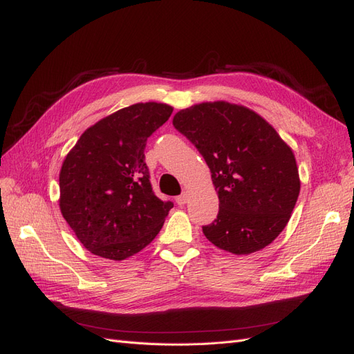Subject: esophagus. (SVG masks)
Here are the masks:
<instances>
[{"mask_svg":"<svg viewBox=\"0 0 354 354\" xmlns=\"http://www.w3.org/2000/svg\"><path fill=\"white\" fill-rule=\"evenodd\" d=\"M187 199H189V194H187V192H183V194L176 198V202L178 203V205H185Z\"/></svg>","mask_w":354,"mask_h":354,"instance_id":"esophagus-1","label":"esophagus"}]
</instances>
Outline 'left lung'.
<instances>
[{
	"label": "left lung",
	"mask_w": 354,
	"mask_h": 354,
	"mask_svg": "<svg viewBox=\"0 0 354 354\" xmlns=\"http://www.w3.org/2000/svg\"><path fill=\"white\" fill-rule=\"evenodd\" d=\"M173 125L205 159L217 190L218 216L202 227L205 238L234 255L270 245L301 187L292 149L261 115L224 100L181 109Z\"/></svg>",
	"instance_id": "obj_1"
}]
</instances>
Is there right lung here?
I'll return each mask as SVG.
<instances>
[{
	"mask_svg": "<svg viewBox=\"0 0 354 354\" xmlns=\"http://www.w3.org/2000/svg\"><path fill=\"white\" fill-rule=\"evenodd\" d=\"M173 106L136 103L88 127L63 159L59 207L91 254L122 261L140 252L173 208L152 192L146 140L168 121Z\"/></svg>",
	"mask_w": 354,
	"mask_h": 354,
	"instance_id": "right-lung-1",
	"label": "right lung"
}]
</instances>
